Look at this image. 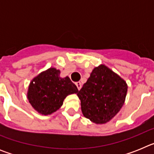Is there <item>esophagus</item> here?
Masks as SVG:
<instances>
[{
    "label": "esophagus",
    "mask_w": 154,
    "mask_h": 154,
    "mask_svg": "<svg viewBox=\"0 0 154 154\" xmlns=\"http://www.w3.org/2000/svg\"><path fill=\"white\" fill-rule=\"evenodd\" d=\"M75 85H76V86H77V88H78L79 90H80V89H81V88H82V83H81V82H76Z\"/></svg>",
    "instance_id": "obj_1"
}]
</instances>
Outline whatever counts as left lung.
<instances>
[{
    "label": "left lung",
    "mask_w": 154,
    "mask_h": 154,
    "mask_svg": "<svg viewBox=\"0 0 154 154\" xmlns=\"http://www.w3.org/2000/svg\"><path fill=\"white\" fill-rule=\"evenodd\" d=\"M126 92V82L106 65H100L92 70L77 96L84 116L96 124H103L119 112Z\"/></svg>",
    "instance_id": "8db88e82"
}]
</instances>
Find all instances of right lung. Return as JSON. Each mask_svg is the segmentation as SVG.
<instances>
[{"label":"right lung","instance_id":"1","mask_svg":"<svg viewBox=\"0 0 154 154\" xmlns=\"http://www.w3.org/2000/svg\"><path fill=\"white\" fill-rule=\"evenodd\" d=\"M60 71L50 68L31 82L28 99L34 109L42 115H49L60 108L64 99L79 92L76 85L66 76L59 77Z\"/></svg>","mask_w":154,"mask_h":154}]
</instances>
